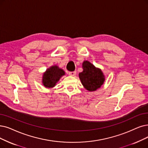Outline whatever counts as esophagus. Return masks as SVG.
I'll return each mask as SVG.
<instances>
[{
  "instance_id": "esophagus-1",
  "label": "esophagus",
  "mask_w": 148,
  "mask_h": 148,
  "mask_svg": "<svg viewBox=\"0 0 148 148\" xmlns=\"http://www.w3.org/2000/svg\"><path fill=\"white\" fill-rule=\"evenodd\" d=\"M69 75L70 76H75L76 75V72H69Z\"/></svg>"
}]
</instances>
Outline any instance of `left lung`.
I'll return each instance as SVG.
<instances>
[{"label":"left lung","mask_w":148,"mask_h":148,"mask_svg":"<svg viewBox=\"0 0 148 148\" xmlns=\"http://www.w3.org/2000/svg\"><path fill=\"white\" fill-rule=\"evenodd\" d=\"M82 66L83 70L79 73V78L82 86L88 91H96L104 84L105 75L101 69L88 61H84Z\"/></svg>","instance_id":"left-lung-1"}]
</instances>
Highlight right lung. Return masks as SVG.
I'll return each instance as SVG.
<instances>
[{"instance_id": "1", "label": "right lung", "mask_w": 148, "mask_h": 148, "mask_svg": "<svg viewBox=\"0 0 148 148\" xmlns=\"http://www.w3.org/2000/svg\"><path fill=\"white\" fill-rule=\"evenodd\" d=\"M66 75L64 70L53 65L47 69L42 75V82L43 86L48 88L54 87L61 78Z\"/></svg>"}]
</instances>
